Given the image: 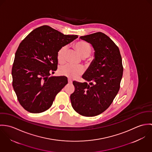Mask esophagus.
Here are the masks:
<instances>
[{"label":"esophagus","mask_w":152,"mask_h":152,"mask_svg":"<svg viewBox=\"0 0 152 152\" xmlns=\"http://www.w3.org/2000/svg\"><path fill=\"white\" fill-rule=\"evenodd\" d=\"M68 83H69V84H71V83H72V80H71V79L68 78Z\"/></svg>","instance_id":"1"}]
</instances>
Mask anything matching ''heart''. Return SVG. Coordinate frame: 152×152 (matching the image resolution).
I'll return each instance as SVG.
<instances>
[{"label":"heart","instance_id":"b5f03b06","mask_svg":"<svg viewBox=\"0 0 152 152\" xmlns=\"http://www.w3.org/2000/svg\"><path fill=\"white\" fill-rule=\"evenodd\" d=\"M74 47L78 54L83 58H87L90 56L92 48L89 44L84 41H80L74 44ZM67 51L66 45L61 47L58 51L57 57L58 63L62 64L65 61V56ZM59 72L61 75L66 76L70 78H75L81 75L84 72V68L81 66H72L66 65L61 66L59 68Z\"/></svg>","mask_w":152,"mask_h":152}]
</instances>
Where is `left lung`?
Returning a JSON list of instances; mask_svg holds the SVG:
<instances>
[{"label": "left lung", "mask_w": 152, "mask_h": 152, "mask_svg": "<svg viewBox=\"0 0 152 152\" xmlns=\"http://www.w3.org/2000/svg\"><path fill=\"white\" fill-rule=\"evenodd\" d=\"M80 39L94 49V59L82 76L86 81H73L71 105L79 114L95 116L108 108L117 95L123 75L119 49L108 36L97 32Z\"/></svg>", "instance_id": "left-lung-1"}]
</instances>
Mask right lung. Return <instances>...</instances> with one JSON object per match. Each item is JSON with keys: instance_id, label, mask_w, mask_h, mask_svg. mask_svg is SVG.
I'll return each mask as SVG.
<instances>
[{"instance_id": "1", "label": "right lung", "mask_w": 152, "mask_h": 152, "mask_svg": "<svg viewBox=\"0 0 152 152\" xmlns=\"http://www.w3.org/2000/svg\"><path fill=\"white\" fill-rule=\"evenodd\" d=\"M77 38V35H65L42 26L19 44L12 69V85L24 109L37 113L51 107L57 94L68 83L65 76H50L57 69V52Z\"/></svg>"}]
</instances>
